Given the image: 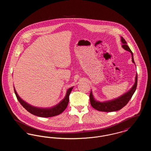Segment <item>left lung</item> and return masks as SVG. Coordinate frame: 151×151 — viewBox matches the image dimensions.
I'll list each match as a JSON object with an SVG mask.
<instances>
[{
  "label": "left lung",
  "instance_id": "obj_1",
  "mask_svg": "<svg viewBox=\"0 0 151 151\" xmlns=\"http://www.w3.org/2000/svg\"><path fill=\"white\" fill-rule=\"evenodd\" d=\"M121 41L123 43L122 45L123 48H124L126 50L129 51L131 53L132 61L134 63H135L132 51L130 50L129 47L127 45V43L123 37H121ZM137 83V74L135 77V84L127 92L122 94V96H121L120 97L116 99L111 100L104 101V102H99L98 101L95 100L92 93V91H91V93L89 94L91 104L92 106L95 109L101 111H106V112L110 111L111 112V111H115L119 110L121 109L122 108H123L124 106H126L127 104L129 102V100L131 99L132 95L136 91Z\"/></svg>",
  "mask_w": 151,
  "mask_h": 151
}]
</instances>
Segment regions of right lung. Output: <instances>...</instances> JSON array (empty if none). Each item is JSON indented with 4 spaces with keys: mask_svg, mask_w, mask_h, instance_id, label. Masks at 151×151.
<instances>
[{
    "mask_svg": "<svg viewBox=\"0 0 151 151\" xmlns=\"http://www.w3.org/2000/svg\"><path fill=\"white\" fill-rule=\"evenodd\" d=\"M73 87L70 88L65 94V98L61 101L59 103L53 107L49 108H40L33 106L27 103L24 101L22 100V99L18 96L15 89L14 88V93L16 96L19 102L22 106L25 108L30 113L33 115L41 116V117H51L55 115H59L62 113L67 108L68 102H69V96L71 92Z\"/></svg>",
    "mask_w": 151,
    "mask_h": 151,
    "instance_id": "1",
    "label": "right lung"
}]
</instances>
